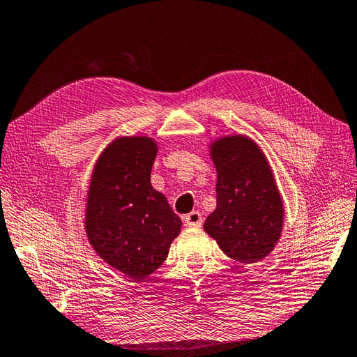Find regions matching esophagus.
Returning <instances> with one entry per match:
<instances>
[{"label": "esophagus", "instance_id": "esophagus-1", "mask_svg": "<svg viewBox=\"0 0 357 357\" xmlns=\"http://www.w3.org/2000/svg\"><path fill=\"white\" fill-rule=\"evenodd\" d=\"M184 223L187 226H192V228H198V226L203 225V217L198 211H193L184 217Z\"/></svg>", "mask_w": 357, "mask_h": 357}]
</instances>
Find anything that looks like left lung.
<instances>
[{
    "label": "left lung",
    "instance_id": "1",
    "mask_svg": "<svg viewBox=\"0 0 357 357\" xmlns=\"http://www.w3.org/2000/svg\"><path fill=\"white\" fill-rule=\"evenodd\" d=\"M211 156L217 168V207L204 231L234 261L259 262L275 248L284 220L268 162L243 135L218 139Z\"/></svg>",
    "mask_w": 357,
    "mask_h": 357
}]
</instances>
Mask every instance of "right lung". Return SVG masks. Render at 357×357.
<instances>
[{"mask_svg": "<svg viewBox=\"0 0 357 357\" xmlns=\"http://www.w3.org/2000/svg\"><path fill=\"white\" fill-rule=\"evenodd\" d=\"M158 146L150 137L114 140L90 179L86 231L98 256L132 280H145L168 256L181 218L151 185Z\"/></svg>", "mask_w": 357, "mask_h": 357, "instance_id": "add662e5", "label": "right lung"}]
</instances>
